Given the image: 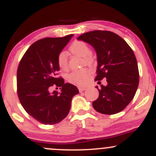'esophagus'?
Returning a JSON list of instances; mask_svg holds the SVG:
<instances>
[{"label":"esophagus","mask_w":156,"mask_h":156,"mask_svg":"<svg viewBox=\"0 0 156 156\" xmlns=\"http://www.w3.org/2000/svg\"><path fill=\"white\" fill-rule=\"evenodd\" d=\"M85 89H86L85 87H78V90H79L80 92H83V91L85 90Z\"/></svg>","instance_id":"esophagus-1"}]
</instances>
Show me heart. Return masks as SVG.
Returning a JSON list of instances; mask_svg holds the SVG:
<instances>
[{
    "label": "heart",
    "mask_w": 156,
    "mask_h": 156,
    "mask_svg": "<svg viewBox=\"0 0 156 156\" xmlns=\"http://www.w3.org/2000/svg\"><path fill=\"white\" fill-rule=\"evenodd\" d=\"M69 51L73 55L83 57L82 63L90 65L94 62V57L91 54V49L88 44L83 41H75L69 47ZM57 64L62 70L67 71L69 69V63L67 53L65 52H60L57 55ZM90 71L87 69H81L74 70L69 73L67 79L70 83L76 86H83L88 81Z\"/></svg>",
    "instance_id": "obj_1"
}]
</instances>
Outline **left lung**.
I'll return each mask as SVG.
<instances>
[{"instance_id":"obj_1","label":"left lung","mask_w":156,"mask_h":156,"mask_svg":"<svg viewBox=\"0 0 156 156\" xmlns=\"http://www.w3.org/2000/svg\"><path fill=\"white\" fill-rule=\"evenodd\" d=\"M90 44L98 56L94 80L105 78L107 85L98 89L99 97L92 105L98 112L114 114L133 100L139 82L137 61L133 50L119 35L108 31H92L78 37Z\"/></svg>"}]
</instances>
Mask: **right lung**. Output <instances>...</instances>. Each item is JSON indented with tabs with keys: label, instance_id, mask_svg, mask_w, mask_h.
<instances>
[{
	"label": "right lung",
	"instance_id": "right-lung-1",
	"mask_svg": "<svg viewBox=\"0 0 156 156\" xmlns=\"http://www.w3.org/2000/svg\"><path fill=\"white\" fill-rule=\"evenodd\" d=\"M48 37L35 42L20 62L17 73V95L29 115L44 125L60 122L67 116L73 96L79 91L58 77L57 55L73 37ZM60 87L61 93L49 89ZM57 89V88H56Z\"/></svg>",
	"mask_w": 156,
	"mask_h": 156
}]
</instances>
